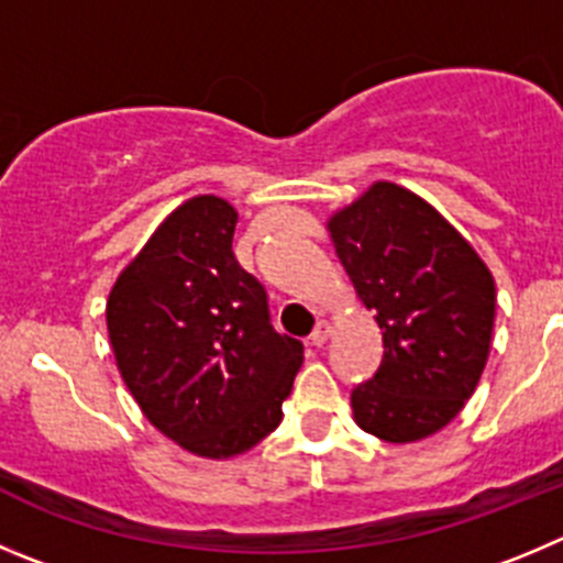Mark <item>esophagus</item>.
<instances>
[{
  "mask_svg": "<svg viewBox=\"0 0 563 563\" xmlns=\"http://www.w3.org/2000/svg\"><path fill=\"white\" fill-rule=\"evenodd\" d=\"M328 335H330V324L328 322H319L317 328H313V333L308 335V341H311L313 346H322L324 341H328Z\"/></svg>",
  "mask_w": 563,
  "mask_h": 563,
  "instance_id": "esophagus-1",
  "label": "esophagus"
}]
</instances>
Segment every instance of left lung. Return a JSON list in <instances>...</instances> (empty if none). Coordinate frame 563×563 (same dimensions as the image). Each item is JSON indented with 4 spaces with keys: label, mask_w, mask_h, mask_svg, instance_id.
I'll return each instance as SVG.
<instances>
[{
    "label": "left lung",
    "mask_w": 563,
    "mask_h": 563,
    "mask_svg": "<svg viewBox=\"0 0 563 563\" xmlns=\"http://www.w3.org/2000/svg\"><path fill=\"white\" fill-rule=\"evenodd\" d=\"M335 255L383 330V361L353 388L358 428L408 444L459 417L483 375L495 277L422 197L375 183L328 222Z\"/></svg>",
    "instance_id": "1"
}]
</instances>
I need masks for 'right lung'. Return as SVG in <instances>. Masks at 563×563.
<instances>
[{
    "label": "right lung",
    "instance_id": "1",
    "mask_svg": "<svg viewBox=\"0 0 563 563\" xmlns=\"http://www.w3.org/2000/svg\"><path fill=\"white\" fill-rule=\"evenodd\" d=\"M239 213L202 194L155 230L108 297L115 366L144 417L205 459L246 453L283 419L302 344L272 328L239 266Z\"/></svg>",
    "mask_w": 563,
    "mask_h": 563
}]
</instances>
